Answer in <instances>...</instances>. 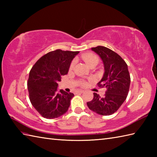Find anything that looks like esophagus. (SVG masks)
<instances>
[{
    "label": "esophagus",
    "mask_w": 157,
    "mask_h": 157,
    "mask_svg": "<svg viewBox=\"0 0 157 157\" xmlns=\"http://www.w3.org/2000/svg\"><path fill=\"white\" fill-rule=\"evenodd\" d=\"M84 92V90H78V93H83Z\"/></svg>",
    "instance_id": "34e87169"
}]
</instances>
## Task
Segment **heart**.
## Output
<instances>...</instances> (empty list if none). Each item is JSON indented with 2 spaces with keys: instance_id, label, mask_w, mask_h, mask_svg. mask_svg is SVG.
<instances>
[{
  "instance_id": "heart-1",
  "label": "heart",
  "mask_w": 157,
  "mask_h": 157,
  "mask_svg": "<svg viewBox=\"0 0 157 157\" xmlns=\"http://www.w3.org/2000/svg\"><path fill=\"white\" fill-rule=\"evenodd\" d=\"M82 59L88 67L92 63H94V61H98L97 56L91 54V53H87V54L84 55L82 56ZM73 62L71 63V66L70 67H71H71H73ZM82 84L84 85V84Z\"/></svg>"
}]
</instances>
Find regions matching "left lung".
I'll return each instance as SVG.
<instances>
[{"instance_id":"obj_1","label":"left lung","mask_w":157,"mask_h":157,"mask_svg":"<svg viewBox=\"0 0 157 157\" xmlns=\"http://www.w3.org/2000/svg\"><path fill=\"white\" fill-rule=\"evenodd\" d=\"M91 49L99 55L104 65V74L98 86L107 90L103 97L94 92V98L87 105L98 115H112L124 102L128 94L131 80L128 65L118 54L105 46H98Z\"/></svg>"}]
</instances>
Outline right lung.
<instances>
[{
	"mask_svg": "<svg viewBox=\"0 0 157 157\" xmlns=\"http://www.w3.org/2000/svg\"><path fill=\"white\" fill-rule=\"evenodd\" d=\"M79 51H56L42 56L29 71L28 89L33 106L43 117L55 119L67 111L74 94L58 90V82L68 73Z\"/></svg>",
	"mask_w": 157,
	"mask_h": 157,
	"instance_id": "obj_1",
	"label": "right lung"
}]
</instances>
